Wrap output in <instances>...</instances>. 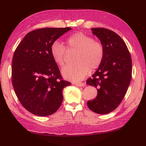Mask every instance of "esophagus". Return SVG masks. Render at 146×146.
<instances>
[{
  "mask_svg": "<svg viewBox=\"0 0 146 146\" xmlns=\"http://www.w3.org/2000/svg\"><path fill=\"white\" fill-rule=\"evenodd\" d=\"M74 84L79 86V87H82V86H85V84L83 83V82H75Z\"/></svg>",
  "mask_w": 146,
  "mask_h": 146,
  "instance_id": "esophagus-1",
  "label": "esophagus"
}]
</instances>
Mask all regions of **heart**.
Masks as SVG:
<instances>
[{"label":"heart","mask_w":146,"mask_h":146,"mask_svg":"<svg viewBox=\"0 0 146 146\" xmlns=\"http://www.w3.org/2000/svg\"><path fill=\"white\" fill-rule=\"evenodd\" d=\"M66 48L58 41L51 45L50 52L55 62L60 67L65 64L68 49L77 50L75 61L73 65L66 66L62 70L65 78L72 81H80L84 78L91 70H97L102 64L104 57V48L92 36L82 32L71 35L66 39Z\"/></svg>","instance_id":"1"}]
</instances>
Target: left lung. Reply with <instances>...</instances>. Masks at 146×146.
<instances>
[{
	"label": "left lung",
	"instance_id": "obj_1",
	"mask_svg": "<svg viewBox=\"0 0 146 146\" xmlns=\"http://www.w3.org/2000/svg\"><path fill=\"white\" fill-rule=\"evenodd\" d=\"M91 31L104 48V57L97 71L86 84L97 89V96L88 101V106L98 114L115 110L124 98L131 80V56L126 44L118 34L110 29L97 28Z\"/></svg>",
	"mask_w": 146,
	"mask_h": 146
}]
</instances>
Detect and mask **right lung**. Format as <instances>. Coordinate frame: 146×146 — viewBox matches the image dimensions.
Wrapping results in <instances>:
<instances>
[{
	"label": "right lung",
	"mask_w": 146,
	"mask_h": 146,
	"mask_svg": "<svg viewBox=\"0 0 146 146\" xmlns=\"http://www.w3.org/2000/svg\"><path fill=\"white\" fill-rule=\"evenodd\" d=\"M71 28H46L29 32L15 51L11 81L20 102L33 114H53L63 100L62 91L71 83L64 80L51 55L53 42Z\"/></svg>",
	"instance_id": "1"
}]
</instances>
